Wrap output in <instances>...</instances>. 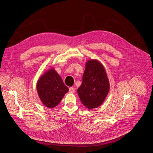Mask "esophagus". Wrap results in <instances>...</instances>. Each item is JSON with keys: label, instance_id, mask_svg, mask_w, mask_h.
Instances as JSON below:
<instances>
[{"label": "esophagus", "instance_id": "34e87169", "mask_svg": "<svg viewBox=\"0 0 153 153\" xmlns=\"http://www.w3.org/2000/svg\"><path fill=\"white\" fill-rule=\"evenodd\" d=\"M74 91H75V89H74V88H69V93L73 94V93H74Z\"/></svg>", "mask_w": 153, "mask_h": 153}]
</instances>
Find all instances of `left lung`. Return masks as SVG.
Masks as SVG:
<instances>
[{"label":"left lung","mask_w":153,"mask_h":153,"mask_svg":"<svg viewBox=\"0 0 153 153\" xmlns=\"http://www.w3.org/2000/svg\"><path fill=\"white\" fill-rule=\"evenodd\" d=\"M109 81L103 66L97 61H88L77 93L81 102L89 109L100 106L109 92Z\"/></svg>","instance_id":"1"}]
</instances>
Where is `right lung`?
Masks as SVG:
<instances>
[{"instance_id": "obj_1", "label": "right lung", "mask_w": 153, "mask_h": 153, "mask_svg": "<svg viewBox=\"0 0 153 153\" xmlns=\"http://www.w3.org/2000/svg\"><path fill=\"white\" fill-rule=\"evenodd\" d=\"M36 89L43 104L50 108L57 106L69 91L61 77L53 69L40 77L36 84Z\"/></svg>"}]
</instances>
